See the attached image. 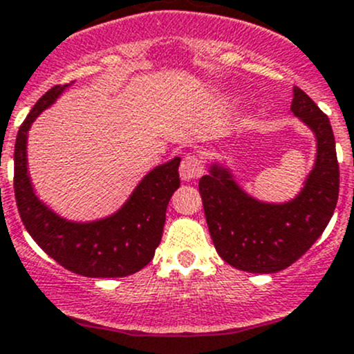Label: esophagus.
Masks as SVG:
<instances>
[{"instance_id":"1","label":"esophagus","mask_w":354,"mask_h":354,"mask_svg":"<svg viewBox=\"0 0 354 354\" xmlns=\"http://www.w3.org/2000/svg\"><path fill=\"white\" fill-rule=\"evenodd\" d=\"M203 166L196 156H187L180 165V176L183 181H193L202 174Z\"/></svg>"}]
</instances>
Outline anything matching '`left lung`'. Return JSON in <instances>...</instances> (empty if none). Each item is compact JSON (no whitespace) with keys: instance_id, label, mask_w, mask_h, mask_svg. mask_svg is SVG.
Returning <instances> with one entry per match:
<instances>
[{"instance_id":"left-lung-1","label":"left lung","mask_w":354,"mask_h":354,"mask_svg":"<svg viewBox=\"0 0 354 354\" xmlns=\"http://www.w3.org/2000/svg\"><path fill=\"white\" fill-rule=\"evenodd\" d=\"M290 109L317 142L314 166L292 200L273 203L254 198L217 161L198 183L218 256L249 273H277L305 254L329 224L339 195V165L329 118L297 86Z\"/></svg>"}]
</instances>
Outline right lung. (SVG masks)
<instances>
[{
  "label": "right lung",
  "mask_w": 354,
  "mask_h": 354,
  "mask_svg": "<svg viewBox=\"0 0 354 354\" xmlns=\"http://www.w3.org/2000/svg\"><path fill=\"white\" fill-rule=\"evenodd\" d=\"M71 84L50 88L18 130L15 142V198L25 229L52 259L89 278H120L142 270L161 243L166 208L180 188V158L156 166L139 181L127 202L98 221L61 217L37 196L28 174L27 140L35 118L55 103Z\"/></svg>",
  "instance_id": "obj_1"
}]
</instances>
